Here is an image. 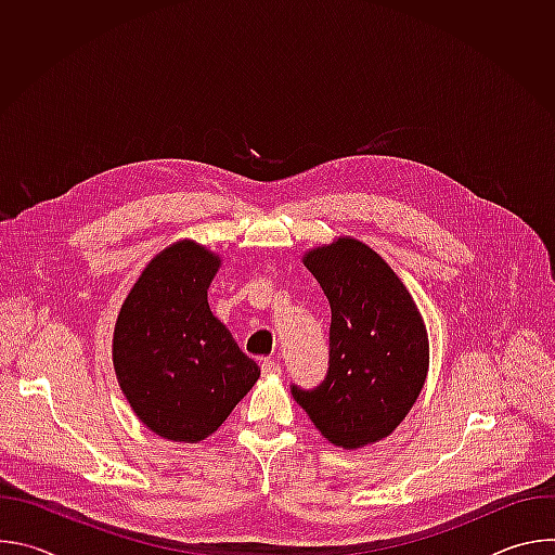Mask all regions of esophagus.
<instances>
[{"instance_id":"1","label":"esophagus","mask_w":555,"mask_h":555,"mask_svg":"<svg viewBox=\"0 0 555 555\" xmlns=\"http://www.w3.org/2000/svg\"><path fill=\"white\" fill-rule=\"evenodd\" d=\"M261 371H263V375H281V364L276 360L268 358L261 362Z\"/></svg>"}]
</instances>
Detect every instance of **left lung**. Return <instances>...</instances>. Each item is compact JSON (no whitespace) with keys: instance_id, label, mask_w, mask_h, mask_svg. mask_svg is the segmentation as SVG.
<instances>
[{"instance_id":"1","label":"left lung","mask_w":555,"mask_h":555,"mask_svg":"<svg viewBox=\"0 0 555 555\" xmlns=\"http://www.w3.org/2000/svg\"><path fill=\"white\" fill-rule=\"evenodd\" d=\"M330 307V369L315 388L292 384L294 400L325 439L345 450L388 437L409 415L428 373L422 313L388 263L340 236L302 257Z\"/></svg>"}]
</instances>
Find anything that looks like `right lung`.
<instances>
[{
	"label": "right lung",
	"mask_w": 555,
	"mask_h": 555,
	"mask_svg": "<svg viewBox=\"0 0 555 555\" xmlns=\"http://www.w3.org/2000/svg\"><path fill=\"white\" fill-rule=\"evenodd\" d=\"M221 259L178 242L144 268L114 330V369L138 420L171 441L212 435L255 386L261 369L208 307Z\"/></svg>",
	"instance_id": "add662e5"
}]
</instances>
